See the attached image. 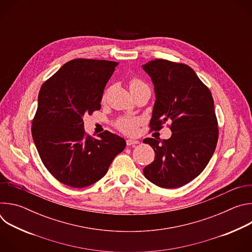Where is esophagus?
<instances>
[{
  "label": "esophagus",
  "instance_id": "esophagus-1",
  "mask_svg": "<svg viewBox=\"0 0 252 252\" xmlns=\"http://www.w3.org/2000/svg\"><path fill=\"white\" fill-rule=\"evenodd\" d=\"M137 143H138V141L135 140V139H126V146H127V147L137 145Z\"/></svg>",
  "mask_w": 252,
  "mask_h": 252
}]
</instances>
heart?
<instances>
[{"mask_svg":"<svg viewBox=\"0 0 252 252\" xmlns=\"http://www.w3.org/2000/svg\"><path fill=\"white\" fill-rule=\"evenodd\" d=\"M128 87H129L130 92H134L136 90L146 88L148 86L145 83H143L141 80H139L138 78H131L129 80ZM103 97H105V94L103 95ZM138 125H139V121L137 119L129 118V117L121 118L116 123L117 128L119 130H121L122 132L126 133V134H132L136 130V127H137Z\"/></svg>","mask_w":252,"mask_h":252,"instance_id":"obj_1","label":"heart"}]
</instances>
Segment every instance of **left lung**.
<instances>
[{
	"label": "left lung",
	"mask_w": 252,
	"mask_h": 252,
	"mask_svg": "<svg viewBox=\"0 0 252 252\" xmlns=\"http://www.w3.org/2000/svg\"><path fill=\"white\" fill-rule=\"evenodd\" d=\"M142 68L152 78L157 97L151 131L160 130L167 122L172 131L168 139H143L156 154L143 174L159 188L183 187L202 172L217 148L219 126L211 93L186 63L156 59Z\"/></svg>",
	"instance_id": "left-lung-1"
}]
</instances>
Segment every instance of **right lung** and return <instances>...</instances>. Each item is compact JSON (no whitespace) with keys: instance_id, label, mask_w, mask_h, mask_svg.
<instances>
[{"instance_id":"right-lung-1","label":"right lung","mask_w":252,"mask_h":252,"mask_svg":"<svg viewBox=\"0 0 252 252\" xmlns=\"http://www.w3.org/2000/svg\"><path fill=\"white\" fill-rule=\"evenodd\" d=\"M117 62L75 59L41 87L32 134L40 158L58 181L76 189L89 187L106 173L126 140L109 130L94 138L83 117L100 110L104 87Z\"/></svg>"}]
</instances>
